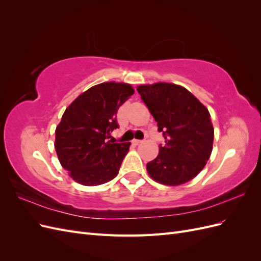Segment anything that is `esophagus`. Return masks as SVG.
I'll return each mask as SVG.
<instances>
[{
  "label": "esophagus",
  "instance_id": "esophagus-1",
  "mask_svg": "<svg viewBox=\"0 0 261 261\" xmlns=\"http://www.w3.org/2000/svg\"><path fill=\"white\" fill-rule=\"evenodd\" d=\"M143 141H144V140H140V139H134V140H133V144H134V145H139V144L143 143Z\"/></svg>",
  "mask_w": 261,
  "mask_h": 261
}]
</instances>
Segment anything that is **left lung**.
<instances>
[{"label":"left lung","mask_w":261,"mask_h":261,"mask_svg":"<svg viewBox=\"0 0 261 261\" xmlns=\"http://www.w3.org/2000/svg\"><path fill=\"white\" fill-rule=\"evenodd\" d=\"M141 100L163 133L165 145L147 171L164 185H180L194 178L206 165L213 145L209 111L184 87L158 83L137 87Z\"/></svg>","instance_id":"8db88e82"}]
</instances>
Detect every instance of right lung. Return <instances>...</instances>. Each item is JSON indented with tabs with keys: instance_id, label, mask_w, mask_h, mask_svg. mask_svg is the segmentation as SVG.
Here are the masks:
<instances>
[{
	"instance_id": "add662e5",
	"label": "right lung",
	"mask_w": 261,
	"mask_h": 261,
	"mask_svg": "<svg viewBox=\"0 0 261 261\" xmlns=\"http://www.w3.org/2000/svg\"><path fill=\"white\" fill-rule=\"evenodd\" d=\"M133 93L127 84H99L65 110L55 130L54 146L62 167L77 183L96 186L117 175L130 143L109 138L118 128V108Z\"/></svg>"
}]
</instances>
